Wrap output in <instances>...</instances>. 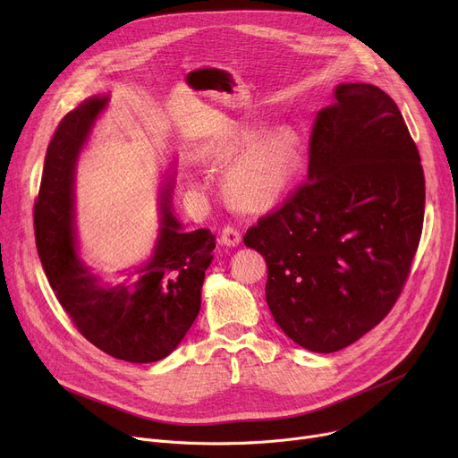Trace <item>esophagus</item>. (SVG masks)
<instances>
[{
	"label": "esophagus",
	"instance_id": "esophagus-1",
	"mask_svg": "<svg viewBox=\"0 0 458 458\" xmlns=\"http://www.w3.org/2000/svg\"><path fill=\"white\" fill-rule=\"evenodd\" d=\"M221 243L225 247H237L239 243H242V232L233 226H226L221 233Z\"/></svg>",
	"mask_w": 458,
	"mask_h": 458
}]
</instances>
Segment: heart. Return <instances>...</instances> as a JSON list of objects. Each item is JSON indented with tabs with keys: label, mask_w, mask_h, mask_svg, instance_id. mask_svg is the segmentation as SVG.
Returning <instances> with one entry per match:
<instances>
[{
	"label": "heart",
	"mask_w": 458,
	"mask_h": 458,
	"mask_svg": "<svg viewBox=\"0 0 458 458\" xmlns=\"http://www.w3.org/2000/svg\"><path fill=\"white\" fill-rule=\"evenodd\" d=\"M206 156L230 161L225 174L226 197L249 211L275 206L290 189L297 163L299 144L287 131L259 137V128L233 124L213 135L206 144Z\"/></svg>",
	"instance_id": "b5f03b06"
}]
</instances>
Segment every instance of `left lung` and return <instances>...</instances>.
<instances>
[{"label":"left lung","mask_w":458,"mask_h":458,"mask_svg":"<svg viewBox=\"0 0 458 458\" xmlns=\"http://www.w3.org/2000/svg\"><path fill=\"white\" fill-rule=\"evenodd\" d=\"M310 137L308 182L245 233L267 263L266 299L287 338L335 352L395 304L418 250L425 178L390 96L340 83Z\"/></svg>","instance_id":"obj_1"}]
</instances>
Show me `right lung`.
<instances>
[{"label": "right lung", "mask_w": 458, "mask_h": 458, "mask_svg": "<svg viewBox=\"0 0 458 458\" xmlns=\"http://www.w3.org/2000/svg\"><path fill=\"white\" fill-rule=\"evenodd\" d=\"M109 94L89 96L70 111L47 147L35 235L38 258L55 297L85 338L131 364L171 354L200 311L215 235L185 232L173 208L176 165L163 176L157 197L159 230L152 252L123 271L124 282H106L81 258L76 228V168Z\"/></svg>", "instance_id": "add662e5"}]
</instances>
